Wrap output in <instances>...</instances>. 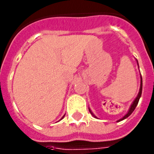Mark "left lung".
<instances>
[{
    "mask_svg": "<svg viewBox=\"0 0 154 154\" xmlns=\"http://www.w3.org/2000/svg\"><path fill=\"white\" fill-rule=\"evenodd\" d=\"M137 65H138V62H137ZM138 68H139V65H138ZM141 77V85H140V89H139V92H138V94H137V97L135 99H134V101H133V103L131 104V105H130V107H129V110H128V112H127V113L125 115L124 117H122L121 119H119L118 121H117V122H121V121H123V120H125V118H127V117H129V116H130L131 115V113L134 111V109H135V108H136V106L137 105V104H138V101H139V99H140V97H141V92H142V77H141V76H140ZM89 112H90V113L92 114V116L93 117H94L95 118H97V117L95 116V115L94 114V112H92V110L90 109L89 108Z\"/></svg>",
    "mask_w": 154,
    "mask_h": 154,
    "instance_id": "8db88e82",
    "label": "left lung"
}]
</instances>
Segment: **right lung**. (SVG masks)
Masks as SVG:
<instances>
[{
    "label": "right lung",
    "instance_id": "1",
    "mask_svg": "<svg viewBox=\"0 0 154 154\" xmlns=\"http://www.w3.org/2000/svg\"><path fill=\"white\" fill-rule=\"evenodd\" d=\"M65 115H64V116H63L62 118H61V119H63V118H64V117H65ZM61 119H60V120H61Z\"/></svg>",
    "mask_w": 154,
    "mask_h": 154
}]
</instances>
